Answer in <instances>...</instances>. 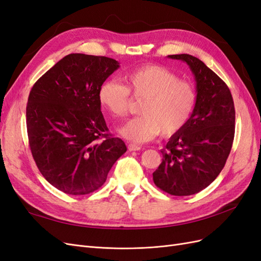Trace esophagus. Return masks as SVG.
<instances>
[{
  "instance_id": "esophagus-1",
  "label": "esophagus",
  "mask_w": 261,
  "mask_h": 261,
  "mask_svg": "<svg viewBox=\"0 0 261 261\" xmlns=\"http://www.w3.org/2000/svg\"><path fill=\"white\" fill-rule=\"evenodd\" d=\"M127 148H128L129 151H138V150H140V147L135 145V144H128Z\"/></svg>"
}]
</instances>
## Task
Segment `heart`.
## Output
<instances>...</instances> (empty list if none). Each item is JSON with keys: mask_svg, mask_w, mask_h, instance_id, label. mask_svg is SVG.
<instances>
[{"mask_svg": "<svg viewBox=\"0 0 261 261\" xmlns=\"http://www.w3.org/2000/svg\"><path fill=\"white\" fill-rule=\"evenodd\" d=\"M124 84L108 80L98 90L100 106L112 116H124L128 110L129 91L144 99L141 115L129 120L118 134L134 143H145L161 133L172 136L189 122L197 103L195 87L170 69L159 65H147L125 74Z\"/></svg>", "mask_w": 261, "mask_h": 261, "instance_id": "1", "label": "heart"}]
</instances>
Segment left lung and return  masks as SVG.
Listing matches in <instances>:
<instances>
[{
  "mask_svg": "<svg viewBox=\"0 0 261 261\" xmlns=\"http://www.w3.org/2000/svg\"><path fill=\"white\" fill-rule=\"evenodd\" d=\"M185 62L196 82L197 103L189 122L161 150L154 184L174 196L199 193L217 178L230 154L235 109L230 89L202 61L189 54L168 55Z\"/></svg>",
  "mask_w": 261,
  "mask_h": 261,
  "instance_id": "left-lung-1",
  "label": "left lung"
}]
</instances>
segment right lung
<instances>
[{
	"instance_id": "obj_1",
	"label": "right lung",
	"mask_w": 261,
	"mask_h": 261,
	"mask_svg": "<svg viewBox=\"0 0 261 261\" xmlns=\"http://www.w3.org/2000/svg\"><path fill=\"white\" fill-rule=\"evenodd\" d=\"M118 67L113 59L72 53L31 88L26 109L31 153L43 177L63 193L97 191L127 150L108 134L98 100L100 85Z\"/></svg>"
}]
</instances>
